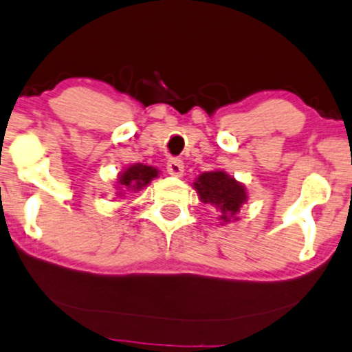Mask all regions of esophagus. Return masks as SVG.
Listing matches in <instances>:
<instances>
[{"instance_id": "obj_1", "label": "esophagus", "mask_w": 352, "mask_h": 352, "mask_svg": "<svg viewBox=\"0 0 352 352\" xmlns=\"http://www.w3.org/2000/svg\"><path fill=\"white\" fill-rule=\"evenodd\" d=\"M166 169H168V173L171 176H183V171H184V164L181 160H176V157H173V160L168 161V164H166Z\"/></svg>"}]
</instances>
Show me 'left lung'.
Here are the masks:
<instances>
[{
  "mask_svg": "<svg viewBox=\"0 0 352 352\" xmlns=\"http://www.w3.org/2000/svg\"><path fill=\"white\" fill-rule=\"evenodd\" d=\"M199 199L203 203L214 205L221 211V220L230 221L247 201V192L240 183L223 171L203 173L195 183Z\"/></svg>",
  "mask_w": 352,
  "mask_h": 352,
  "instance_id": "left-lung-1",
  "label": "left lung"
}]
</instances>
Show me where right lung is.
<instances>
[{"label":"right lung","mask_w":352,"mask_h":352,"mask_svg":"<svg viewBox=\"0 0 352 352\" xmlns=\"http://www.w3.org/2000/svg\"><path fill=\"white\" fill-rule=\"evenodd\" d=\"M157 176V169L144 164L129 166L122 175L119 176V186H117V195H126L127 191H139L151 183L153 177Z\"/></svg>","instance_id":"right-lung-1"}]
</instances>
